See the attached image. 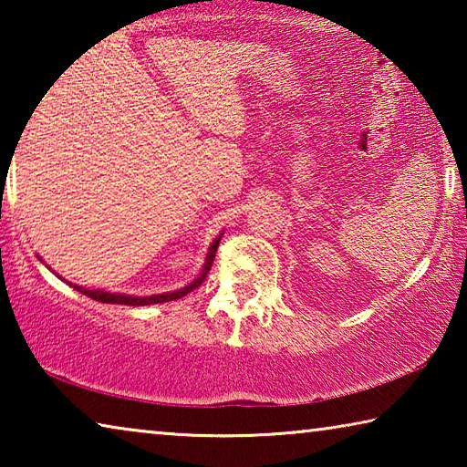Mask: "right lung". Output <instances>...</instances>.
I'll return each instance as SVG.
<instances>
[{"label":"right lung","mask_w":467,"mask_h":467,"mask_svg":"<svg viewBox=\"0 0 467 467\" xmlns=\"http://www.w3.org/2000/svg\"><path fill=\"white\" fill-rule=\"evenodd\" d=\"M223 236V234H220ZM220 236L218 239L210 244L208 249V257H205V264L202 267V274L197 275V278L187 284V286L179 288V290H172V292H162V295H152V296H131V295H119V292H105V290H90V288H84V286H78V284L67 282L69 286L74 290L82 292L92 300H99V303H110V305H128V306H144V305H156V303H169V300H177V298H183L189 292L195 290L200 284L205 280V275H208L212 264H214V257H216V249H218V243H220ZM61 278V275H59ZM63 280V278H61ZM66 282V280H63Z\"/></svg>","instance_id":"add662e5"}]
</instances>
